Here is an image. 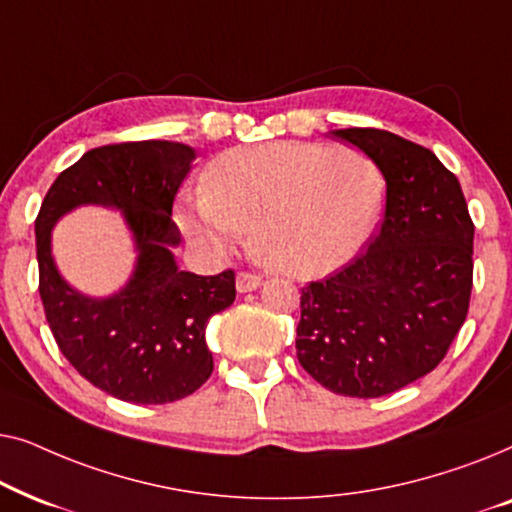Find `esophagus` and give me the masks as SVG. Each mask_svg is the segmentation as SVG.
<instances>
[{
    "instance_id": "34e87169",
    "label": "esophagus",
    "mask_w": 512,
    "mask_h": 512,
    "mask_svg": "<svg viewBox=\"0 0 512 512\" xmlns=\"http://www.w3.org/2000/svg\"><path fill=\"white\" fill-rule=\"evenodd\" d=\"M261 284H263V279L258 275H251V272H240V275H237V279H235V286H237V291H240V293L256 291Z\"/></svg>"
}]
</instances>
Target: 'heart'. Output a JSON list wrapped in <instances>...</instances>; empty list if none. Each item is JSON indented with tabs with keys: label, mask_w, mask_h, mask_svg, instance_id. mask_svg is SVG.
Wrapping results in <instances>:
<instances>
[{
	"label": "heart",
	"mask_w": 512,
	"mask_h": 512,
	"mask_svg": "<svg viewBox=\"0 0 512 512\" xmlns=\"http://www.w3.org/2000/svg\"><path fill=\"white\" fill-rule=\"evenodd\" d=\"M377 165L352 146L272 142L235 146L209 163L205 188L184 193L177 223L202 247L226 251L251 230L265 268L317 279L366 247L382 209Z\"/></svg>",
	"instance_id": "1"
}]
</instances>
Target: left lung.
<instances>
[{
  "label": "left lung",
  "mask_w": 512,
  "mask_h": 512,
  "mask_svg": "<svg viewBox=\"0 0 512 512\" xmlns=\"http://www.w3.org/2000/svg\"><path fill=\"white\" fill-rule=\"evenodd\" d=\"M331 135L373 160L387 200L366 254L303 289L296 352L333 394L377 398L450 349L471 300L475 228L459 179L433 151L375 128Z\"/></svg>",
  "instance_id": "1"
}]
</instances>
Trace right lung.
Listing matches in <instances>:
<instances>
[{
	"instance_id": "add662e5",
	"label": "right lung",
	"mask_w": 512,
	"mask_h": 512,
	"mask_svg": "<svg viewBox=\"0 0 512 512\" xmlns=\"http://www.w3.org/2000/svg\"><path fill=\"white\" fill-rule=\"evenodd\" d=\"M195 149L179 142H128L83 153L41 202L39 293L65 359L97 389L128 403L163 405L209 380L207 321L235 300V272L202 277L179 270L172 202ZM97 204L121 211L136 244V268L111 297H88L59 275L52 228L62 215Z\"/></svg>"
}]
</instances>
